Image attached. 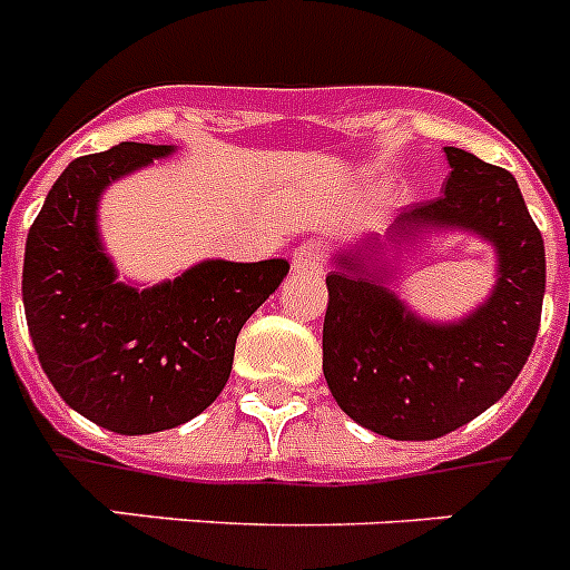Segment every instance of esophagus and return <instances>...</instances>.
Masks as SVG:
<instances>
[{
	"mask_svg": "<svg viewBox=\"0 0 570 570\" xmlns=\"http://www.w3.org/2000/svg\"><path fill=\"white\" fill-rule=\"evenodd\" d=\"M296 274H320L322 265H325V248L320 242H302L299 248L294 250V259H291Z\"/></svg>",
	"mask_w": 570,
	"mask_h": 570,
	"instance_id": "1",
	"label": "esophagus"
}]
</instances>
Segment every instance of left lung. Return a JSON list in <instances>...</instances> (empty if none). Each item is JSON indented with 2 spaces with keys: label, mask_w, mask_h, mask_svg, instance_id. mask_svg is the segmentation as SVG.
<instances>
[{
  "label": "left lung",
  "mask_w": 570,
  "mask_h": 570,
  "mask_svg": "<svg viewBox=\"0 0 570 570\" xmlns=\"http://www.w3.org/2000/svg\"><path fill=\"white\" fill-rule=\"evenodd\" d=\"M442 196L400 210L385 236L336 256L322 325V371L336 405L387 440H436L505 396L531 356L546 296V245L505 168L445 148ZM431 229H471L498 250V285L460 323H425L381 285L375 255ZM377 259L374 261L373 256Z\"/></svg>",
  "instance_id": "obj_1"
}]
</instances>
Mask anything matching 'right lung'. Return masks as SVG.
Returning a JSON list of instances; mask_svg holds the SVG:
<instances>
[{
	"instance_id": "add662e5",
	"label": "right lung",
	"mask_w": 570,
	"mask_h": 570,
	"mask_svg": "<svg viewBox=\"0 0 570 570\" xmlns=\"http://www.w3.org/2000/svg\"><path fill=\"white\" fill-rule=\"evenodd\" d=\"M174 154L119 142L79 156L48 190L24 245L22 302L50 385L114 434H156L223 394L242 325L288 276V262L208 259L176 279H116L99 239V196L114 179Z\"/></svg>"
}]
</instances>
